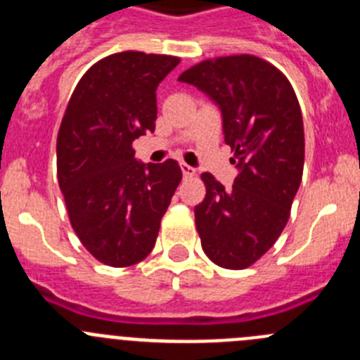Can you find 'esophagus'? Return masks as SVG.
Masks as SVG:
<instances>
[{
	"mask_svg": "<svg viewBox=\"0 0 360 360\" xmlns=\"http://www.w3.org/2000/svg\"><path fill=\"white\" fill-rule=\"evenodd\" d=\"M180 169H182L184 176H186V178H189V176H194V174H196V169H194V167H191L189 164H186V162H182V164H180Z\"/></svg>",
	"mask_w": 360,
	"mask_h": 360,
	"instance_id": "esophagus-1",
	"label": "esophagus"
}]
</instances>
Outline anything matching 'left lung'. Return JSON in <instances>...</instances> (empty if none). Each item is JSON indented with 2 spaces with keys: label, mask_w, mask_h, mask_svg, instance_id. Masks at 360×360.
<instances>
[{
  "label": "left lung",
  "mask_w": 360,
  "mask_h": 360,
  "mask_svg": "<svg viewBox=\"0 0 360 360\" xmlns=\"http://www.w3.org/2000/svg\"><path fill=\"white\" fill-rule=\"evenodd\" d=\"M178 82L219 105L225 143L239 167L232 189L202 174L207 194L194 207L202 248L221 268H250L285 229L302 182L305 137L295 89L278 68L255 55L209 58Z\"/></svg>",
  "instance_id": "8db88e82"
}]
</instances>
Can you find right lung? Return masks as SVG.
<instances>
[{
	"instance_id": "add662e5",
	"label": "right lung",
	"mask_w": 360,
	"mask_h": 360,
	"mask_svg": "<svg viewBox=\"0 0 360 360\" xmlns=\"http://www.w3.org/2000/svg\"><path fill=\"white\" fill-rule=\"evenodd\" d=\"M180 58L121 51L85 71L57 137V176L84 248L112 268L150 255L160 219L182 180L176 160L143 164L131 148L155 130L158 84Z\"/></svg>"
}]
</instances>
